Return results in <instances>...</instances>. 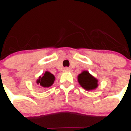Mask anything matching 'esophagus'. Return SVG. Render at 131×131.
Listing matches in <instances>:
<instances>
[{
	"label": "esophagus",
	"mask_w": 131,
	"mask_h": 131,
	"mask_svg": "<svg viewBox=\"0 0 131 131\" xmlns=\"http://www.w3.org/2000/svg\"><path fill=\"white\" fill-rule=\"evenodd\" d=\"M64 71H65V72H70V71H71V69H70V68H68V67H66V68H64Z\"/></svg>",
	"instance_id": "1"
}]
</instances>
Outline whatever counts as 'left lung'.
<instances>
[{
    "mask_svg": "<svg viewBox=\"0 0 131 131\" xmlns=\"http://www.w3.org/2000/svg\"><path fill=\"white\" fill-rule=\"evenodd\" d=\"M78 81L81 86L87 91L94 89L98 86L97 80L86 71L78 76Z\"/></svg>",
    "mask_w": 131,
    "mask_h": 131,
    "instance_id": "left-lung-1",
    "label": "left lung"
}]
</instances>
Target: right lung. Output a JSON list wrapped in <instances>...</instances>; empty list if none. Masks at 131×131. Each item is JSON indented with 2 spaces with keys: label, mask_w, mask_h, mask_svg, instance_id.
Here are the masks:
<instances>
[{
  "label": "right lung",
  "mask_w": 131,
  "mask_h": 131,
  "mask_svg": "<svg viewBox=\"0 0 131 131\" xmlns=\"http://www.w3.org/2000/svg\"><path fill=\"white\" fill-rule=\"evenodd\" d=\"M54 81V76L50 72L47 71L42 77H39L37 82V84H40V86L43 87H49L53 84Z\"/></svg>",
  "instance_id": "right-lung-1"
}]
</instances>
